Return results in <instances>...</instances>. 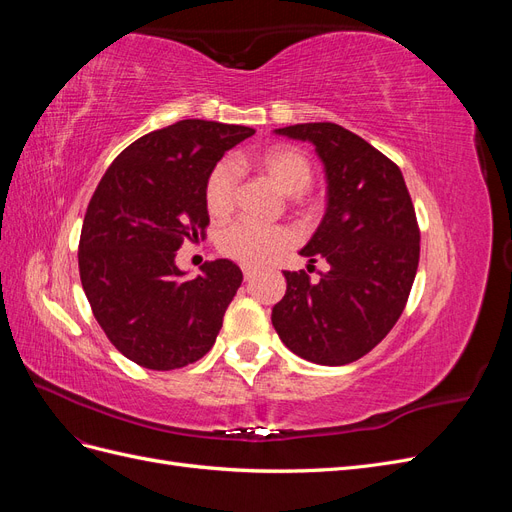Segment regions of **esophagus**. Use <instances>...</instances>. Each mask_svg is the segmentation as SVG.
I'll list each match as a JSON object with an SVG mask.
<instances>
[{
  "label": "esophagus",
  "mask_w": 512,
  "mask_h": 512,
  "mask_svg": "<svg viewBox=\"0 0 512 512\" xmlns=\"http://www.w3.org/2000/svg\"><path fill=\"white\" fill-rule=\"evenodd\" d=\"M254 275H256V271H254V269H250V267H243V277H245L247 282H250Z\"/></svg>",
  "instance_id": "34e87169"
}]
</instances>
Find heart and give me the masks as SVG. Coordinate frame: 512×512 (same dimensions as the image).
Wrapping results in <instances>:
<instances>
[{"label":"heart","instance_id":"heart-1","mask_svg":"<svg viewBox=\"0 0 512 512\" xmlns=\"http://www.w3.org/2000/svg\"><path fill=\"white\" fill-rule=\"evenodd\" d=\"M258 170H262L277 190L292 196V203L305 207V190L312 185L314 164L307 153L292 145H273L262 149L254 158ZM239 188V170L230 160L215 164L205 179V207L213 218H224L235 207ZM294 237L286 226H260L247 220H239L226 226L218 237V250L222 256L241 262L245 267H260L267 260L288 250Z\"/></svg>","mask_w":512,"mask_h":512}]
</instances>
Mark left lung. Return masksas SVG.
Segmentation results:
<instances>
[{
  "mask_svg": "<svg viewBox=\"0 0 512 512\" xmlns=\"http://www.w3.org/2000/svg\"><path fill=\"white\" fill-rule=\"evenodd\" d=\"M312 141L327 173V213L301 254L329 269L320 280L284 271L273 327L301 359L346 365L374 350L404 314L421 256V230L399 166L331 121L277 130Z\"/></svg>",
  "mask_w": 512,
  "mask_h": 512,
  "instance_id": "8db88e82",
  "label": "left lung"
}]
</instances>
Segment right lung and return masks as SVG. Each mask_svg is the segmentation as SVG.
<instances>
[{
  "label": "right lung",
  "instance_id": "add662e5",
  "mask_svg": "<svg viewBox=\"0 0 512 512\" xmlns=\"http://www.w3.org/2000/svg\"><path fill=\"white\" fill-rule=\"evenodd\" d=\"M252 134L218 121H177L123 149L91 196L79 241L81 284L108 342L136 365L168 371L213 348L243 273L220 258L183 280L175 252L207 237L205 179Z\"/></svg>",
  "mask_w": 512,
  "mask_h": 512
}]
</instances>
